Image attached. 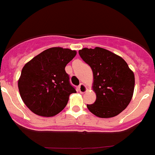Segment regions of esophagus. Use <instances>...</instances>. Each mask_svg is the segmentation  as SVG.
I'll return each mask as SVG.
<instances>
[{"label": "esophagus", "instance_id": "obj_1", "mask_svg": "<svg viewBox=\"0 0 155 155\" xmlns=\"http://www.w3.org/2000/svg\"><path fill=\"white\" fill-rule=\"evenodd\" d=\"M87 87H86L85 85H84V84H80V86H79V91L80 92V93H85L86 91H87Z\"/></svg>", "mask_w": 155, "mask_h": 155}]
</instances>
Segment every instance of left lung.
Returning a JSON list of instances; mask_svg holds the SVG:
<instances>
[{"mask_svg": "<svg viewBox=\"0 0 155 155\" xmlns=\"http://www.w3.org/2000/svg\"><path fill=\"white\" fill-rule=\"evenodd\" d=\"M79 54L93 71L96 101L87 105L88 110L101 118L120 114L131 102L135 87V75L128 64L103 48H84Z\"/></svg>", "mask_w": 155, "mask_h": 155, "instance_id": "left-lung-1", "label": "left lung"}]
</instances>
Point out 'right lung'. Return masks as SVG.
Masks as SVG:
<instances>
[{
    "label": "right lung",
    "instance_id": "1",
    "mask_svg": "<svg viewBox=\"0 0 155 155\" xmlns=\"http://www.w3.org/2000/svg\"><path fill=\"white\" fill-rule=\"evenodd\" d=\"M76 51L61 47L45 49L23 66L18 81L22 100L34 114L53 117L64 110L75 89L65 66Z\"/></svg>",
    "mask_w": 155,
    "mask_h": 155
}]
</instances>
